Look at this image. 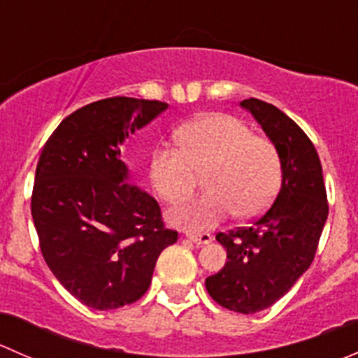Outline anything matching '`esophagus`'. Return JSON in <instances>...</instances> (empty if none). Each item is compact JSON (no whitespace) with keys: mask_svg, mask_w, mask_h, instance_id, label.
<instances>
[{"mask_svg":"<svg viewBox=\"0 0 358 358\" xmlns=\"http://www.w3.org/2000/svg\"><path fill=\"white\" fill-rule=\"evenodd\" d=\"M185 237L190 241V243L196 244V246H206V244L211 243L213 239L209 234H194V232H189Z\"/></svg>","mask_w":358,"mask_h":358,"instance_id":"obj_1","label":"esophagus"}]
</instances>
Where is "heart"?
<instances>
[{
  "instance_id": "b5f03b06",
  "label": "heart",
  "mask_w": 358,
  "mask_h": 358,
  "mask_svg": "<svg viewBox=\"0 0 358 358\" xmlns=\"http://www.w3.org/2000/svg\"><path fill=\"white\" fill-rule=\"evenodd\" d=\"M178 149L159 147L150 156L149 176L161 199L176 202L190 194L196 173L204 171L208 192L169 209L173 225L201 232L230 213L239 220L259 215L280 185V157L275 145L252 135L239 119L209 112L176 133Z\"/></svg>"
}]
</instances>
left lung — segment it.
<instances>
[{"label":"left lung","mask_w":358,"mask_h":358,"mask_svg":"<svg viewBox=\"0 0 358 358\" xmlns=\"http://www.w3.org/2000/svg\"><path fill=\"white\" fill-rule=\"evenodd\" d=\"M241 107L275 145L282 183L251 227L216 236L229 262L206 279V289L218 305L249 315L279 301L308 270L329 206L319 154L305 131L272 103L248 99Z\"/></svg>","instance_id":"obj_1"}]
</instances>
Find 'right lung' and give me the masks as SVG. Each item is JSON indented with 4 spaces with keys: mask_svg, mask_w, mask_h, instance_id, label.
Returning <instances> with one entry per match:
<instances>
[{
    "mask_svg": "<svg viewBox=\"0 0 358 358\" xmlns=\"http://www.w3.org/2000/svg\"><path fill=\"white\" fill-rule=\"evenodd\" d=\"M159 100H99L67 115L46 142L31 211L43 258L83 305L114 310L145 294L178 234L157 201L129 183L121 145L168 109Z\"/></svg>",
    "mask_w": 358,
    "mask_h": 358,
    "instance_id": "obj_1",
    "label": "right lung"
}]
</instances>
